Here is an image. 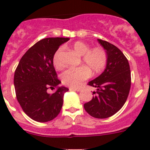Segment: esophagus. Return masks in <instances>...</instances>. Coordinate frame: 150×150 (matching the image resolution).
<instances>
[{"mask_svg":"<svg viewBox=\"0 0 150 150\" xmlns=\"http://www.w3.org/2000/svg\"><path fill=\"white\" fill-rule=\"evenodd\" d=\"M69 89L72 91H81L82 90L81 88H74V87H71V88H69Z\"/></svg>","mask_w":150,"mask_h":150,"instance_id":"obj_1","label":"esophagus"}]
</instances>
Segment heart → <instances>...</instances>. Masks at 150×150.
Returning <instances> with one entry per match:
<instances>
[{
  "label": "heart",
  "instance_id": "b5f03b06",
  "mask_svg": "<svg viewBox=\"0 0 150 150\" xmlns=\"http://www.w3.org/2000/svg\"><path fill=\"white\" fill-rule=\"evenodd\" d=\"M71 50L81 56L82 64L85 66L70 68L61 75L62 81L64 85L71 87H78L81 83L91 77L92 71L94 75L102 72L108 64V53L101 46L91 48L87 43L81 41L74 42L70 46ZM61 50L56 52L53 56V65L56 69L62 67L60 60Z\"/></svg>",
  "mask_w": 150,
  "mask_h": 150
}]
</instances>
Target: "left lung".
Segmentation results:
<instances>
[{
    "label": "left lung",
    "mask_w": 150,
    "mask_h": 150,
    "mask_svg": "<svg viewBox=\"0 0 150 150\" xmlns=\"http://www.w3.org/2000/svg\"><path fill=\"white\" fill-rule=\"evenodd\" d=\"M106 50L108 64L104 72L89 81L88 85L96 88L92 100L84 104L85 110L91 117L98 119L110 117L125 104L131 85V75L127 59L113 44L98 40Z\"/></svg>",
    "instance_id": "obj_1"
}]
</instances>
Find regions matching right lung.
<instances>
[{
    "mask_svg": "<svg viewBox=\"0 0 150 150\" xmlns=\"http://www.w3.org/2000/svg\"><path fill=\"white\" fill-rule=\"evenodd\" d=\"M69 38L56 37L40 40L30 47L20 60L14 72L16 97L25 114L38 122L56 118L63 104V95L69 89L59 87L49 94V88L59 85L53 65V56Z\"/></svg>",
    "mask_w": 150,
    "mask_h": 150,
    "instance_id": "1",
    "label": "right lung"
}]
</instances>
